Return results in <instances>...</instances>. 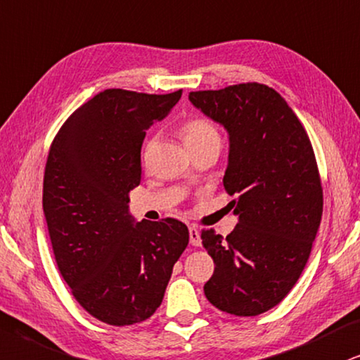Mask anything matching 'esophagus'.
I'll return each mask as SVG.
<instances>
[{
	"label": "esophagus",
	"mask_w": 360,
	"mask_h": 360,
	"mask_svg": "<svg viewBox=\"0 0 360 360\" xmlns=\"http://www.w3.org/2000/svg\"><path fill=\"white\" fill-rule=\"evenodd\" d=\"M189 243H191V245H195V248H198V245H201V234H199V229L198 227H189Z\"/></svg>",
	"instance_id": "esophagus-1"
}]
</instances>
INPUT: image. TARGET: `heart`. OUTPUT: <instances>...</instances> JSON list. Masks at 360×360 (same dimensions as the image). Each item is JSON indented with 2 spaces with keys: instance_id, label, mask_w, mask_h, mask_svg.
<instances>
[{
  "instance_id": "1",
  "label": "heart",
  "mask_w": 360,
  "mask_h": 360,
  "mask_svg": "<svg viewBox=\"0 0 360 360\" xmlns=\"http://www.w3.org/2000/svg\"><path fill=\"white\" fill-rule=\"evenodd\" d=\"M179 134L189 149L201 146V144L209 143L212 139H219V133H217L216 126L211 121L204 120V117H191V120H186L179 127ZM151 146L153 139H148L144 143L143 156H148V153L151 151Z\"/></svg>"
}]
</instances>
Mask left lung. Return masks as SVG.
Segmentation results:
<instances>
[{
    "label": "left lung",
    "mask_w": 360,
    "mask_h": 360,
    "mask_svg": "<svg viewBox=\"0 0 360 360\" xmlns=\"http://www.w3.org/2000/svg\"><path fill=\"white\" fill-rule=\"evenodd\" d=\"M191 103L229 133L224 189L239 216L222 239L202 229L214 261L204 284L219 311L249 317L277 306L301 277L319 229L322 184L302 122L277 91L259 83L193 91Z\"/></svg>",
    "instance_id": "obj_1"
}]
</instances>
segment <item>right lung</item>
I'll list each match as a JSON object with an SVG mask.
<instances>
[{
  "label": "right lung",
  "mask_w": 360,
  "mask_h": 360,
  "mask_svg": "<svg viewBox=\"0 0 360 360\" xmlns=\"http://www.w3.org/2000/svg\"><path fill=\"white\" fill-rule=\"evenodd\" d=\"M181 94L101 91L68 117L49 148L43 211L58 269L79 306L109 326L156 312L189 243L181 221L134 224L127 206L141 183L146 131Z\"/></svg>",
  "instance_id": "obj_1"
}]
</instances>
